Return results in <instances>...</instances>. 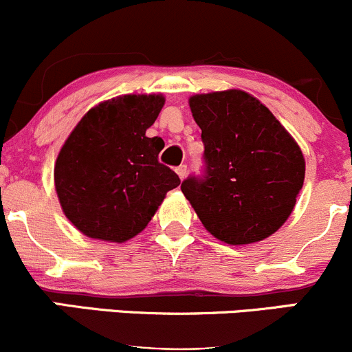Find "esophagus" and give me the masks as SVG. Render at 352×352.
<instances>
[{
	"mask_svg": "<svg viewBox=\"0 0 352 352\" xmlns=\"http://www.w3.org/2000/svg\"><path fill=\"white\" fill-rule=\"evenodd\" d=\"M175 172L177 173H179V177H180V179L182 180H184L185 179V177H187V172H188V168H187V165H179V167H177L175 168Z\"/></svg>",
	"mask_w": 352,
	"mask_h": 352,
	"instance_id": "34e87169",
	"label": "esophagus"
}]
</instances>
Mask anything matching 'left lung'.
<instances>
[{
    "label": "left lung",
    "instance_id": "obj_1",
    "mask_svg": "<svg viewBox=\"0 0 352 352\" xmlns=\"http://www.w3.org/2000/svg\"><path fill=\"white\" fill-rule=\"evenodd\" d=\"M201 129L204 170L182 192L204 227L228 245L273 235L292 215L305 182V159L268 107L243 91L190 98Z\"/></svg>",
    "mask_w": 352,
    "mask_h": 352
}]
</instances>
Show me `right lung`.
Segmentation results:
<instances>
[{
    "instance_id": "add662e5",
    "label": "right lung",
    "mask_w": 352,
    "mask_h": 352,
    "mask_svg": "<svg viewBox=\"0 0 352 352\" xmlns=\"http://www.w3.org/2000/svg\"><path fill=\"white\" fill-rule=\"evenodd\" d=\"M162 96H122L92 107L60 148L54 184L60 207L84 235L122 241L147 227L180 179L159 162L160 137L145 131Z\"/></svg>"
}]
</instances>
